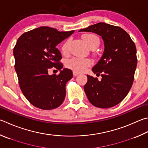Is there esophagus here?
<instances>
[{
	"label": "esophagus",
	"mask_w": 148,
	"mask_h": 148,
	"mask_svg": "<svg viewBox=\"0 0 148 148\" xmlns=\"http://www.w3.org/2000/svg\"><path fill=\"white\" fill-rule=\"evenodd\" d=\"M78 74H79V72H75V71L73 72V75H74V76H76Z\"/></svg>",
	"instance_id": "1"
}]
</instances>
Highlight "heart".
Masks as SVG:
<instances>
[{"label":"heart","mask_w":148,"mask_h":148,"mask_svg":"<svg viewBox=\"0 0 148 148\" xmlns=\"http://www.w3.org/2000/svg\"><path fill=\"white\" fill-rule=\"evenodd\" d=\"M83 39L86 45L90 48L95 47H98L99 43H100V40H99L98 37L92 34H86L83 35ZM69 43V41H66L61 47V51L63 53H66L68 52ZM92 64V61L89 59L72 58L66 61V66L67 68L75 72H81L85 71L86 69L90 66Z\"/></svg>","instance_id":"heart-1"}]
</instances>
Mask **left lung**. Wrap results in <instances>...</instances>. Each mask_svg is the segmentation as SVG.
<instances>
[{
	"label": "left lung",
	"mask_w": 148,
	"mask_h": 148,
	"mask_svg": "<svg viewBox=\"0 0 148 148\" xmlns=\"http://www.w3.org/2000/svg\"><path fill=\"white\" fill-rule=\"evenodd\" d=\"M79 32H93L101 37L104 51L92 71L101 76L87 75L84 90L88 101L99 108H110L120 103L132 87L137 58L135 45L127 32L119 26L98 23Z\"/></svg>",
	"instance_id": "obj_1"
}]
</instances>
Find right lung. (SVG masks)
I'll return each mask as SVG.
<instances>
[{"instance_id":"add662e5","label":"right lung","mask_w":148,"mask_h":148,"mask_svg":"<svg viewBox=\"0 0 148 148\" xmlns=\"http://www.w3.org/2000/svg\"><path fill=\"white\" fill-rule=\"evenodd\" d=\"M74 32H59L41 26L21 35L13 48L21 90L29 103L37 108H57L65 100L66 83L73 74L70 69L61 70L63 65L60 61L62 57L56 46ZM52 67L60 73L48 75Z\"/></svg>"}]
</instances>
